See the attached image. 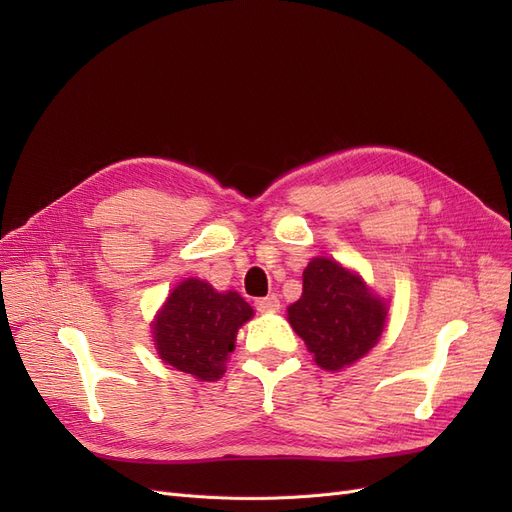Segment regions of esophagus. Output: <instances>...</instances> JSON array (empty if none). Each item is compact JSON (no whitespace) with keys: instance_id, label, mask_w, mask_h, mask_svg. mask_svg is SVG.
<instances>
[{"instance_id":"34e87169","label":"esophagus","mask_w":512,"mask_h":512,"mask_svg":"<svg viewBox=\"0 0 512 512\" xmlns=\"http://www.w3.org/2000/svg\"><path fill=\"white\" fill-rule=\"evenodd\" d=\"M254 305H256L258 312H277V309H280V299H277L275 294H269V297L256 299Z\"/></svg>"}]
</instances>
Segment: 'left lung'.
<instances>
[{
	"label": "left lung",
	"instance_id": "1",
	"mask_svg": "<svg viewBox=\"0 0 512 512\" xmlns=\"http://www.w3.org/2000/svg\"><path fill=\"white\" fill-rule=\"evenodd\" d=\"M386 307L359 275L339 262L314 258L303 271V294L288 307L292 329L329 371L342 369L367 354L384 329Z\"/></svg>",
	"mask_w": 512,
	"mask_h": 512
}]
</instances>
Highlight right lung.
I'll list each match as a JSON object with an SVG mask.
<instances>
[{
  "mask_svg": "<svg viewBox=\"0 0 512 512\" xmlns=\"http://www.w3.org/2000/svg\"><path fill=\"white\" fill-rule=\"evenodd\" d=\"M252 316L254 309L237 292L222 294L207 282L185 280L170 292L153 337L164 363L200 380H218L239 327Z\"/></svg>",
  "mask_w": 512,
  "mask_h": 512,
  "instance_id": "add662e5",
  "label": "right lung"
}]
</instances>
